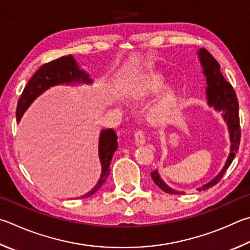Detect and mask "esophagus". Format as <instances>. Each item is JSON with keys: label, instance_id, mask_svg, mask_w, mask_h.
Wrapping results in <instances>:
<instances>
[{"label": "esophagus", "instance_id": "1", "mask_svg": "<svg viewBox=\"0 0 250 250\" xmlns=\"http://www.w3.org/2000/svg\"><path fill=\"white\" fill-rule=\"evenodd\" d=\"M134 142L135 145H138V146L145 143V134L143 131H138V132L134 134Z\"/></svg>", "mask_w": 250, "mask_h": 250}]
</instances>
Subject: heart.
Wrapping results in <instances>:
<instances>
[{"label": "heart", "mask_w": 250, "mask_h": 250, "mask_svg": "<svg viewBox=\"0 0 250 250\" xmlns=\"http://www.w3.org/2000/svg\"><path fill=\"white\" fill-rule=\"evenodd\" d=\"M166 85L167 78L163 72L151 71L138 82L132 92V96L138 101H143V99L156 96L165 89ZM178 104V88L174 87V86L166 88L146 111L145 117H146L148 125L152 126H158L166 124L177 110Z\"/></svg>", "instance_id": "heart-1"}]
</instances>
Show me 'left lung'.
Wrapping results in <instances>:
<instances>
[{"label": "left lung", "instance_id": "left-lung-1", "mask_svg": "<svg viewBox=\"0 0 250 250\" xmlns=\"http://www.w3.org/2000/svg\"><path fill=\"white\" fill-rule=\"evenodd\" d=\"M198 57L200 60L201 66L203 69V74L206 76L207 81V102L208 107H213L216 111H221L223 119L228 125L229 133V154L228 156L223 168L217 174L214 178L204 184L200 187H198V191H204L208 188L215 186L221 180L222 177L228 170L229 165L232 164L236 153L238 151L239 142H240V125H239V116H238V101L236 97L235 90L228 81L224 79V76L221 73V66L212 54L201 48L198 51ZM152 179L156 184L157 187H160L163 191L170 194H183L184 191L172 189L169 187L160 176V172L157 169L151 172Z\"/></svg>", "mask_w": 250, "mask_h": 250}]
</instances>
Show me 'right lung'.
I'll return each instance as SVG.
<instances>
[{"label": "right lung", "instance_id": "right-lung-1", "mask_svg": "<svg viewBox=\"0 0 250 250\" xmlns=\"http://www.w3.org/2000/svg\"><path fill=\"white\" fill-rule=\"evenodd\" d=\"M93 80L88 73L81 69L73 56H64L46 63L39 67L25 86L21 98L18 99L16 118L20 122L24 112L34 103L37 97L46 92L52 86L57 85H75V84H92ZM118 137L113 129L102 130L99 134L98 155L102 165V174L95 187L81 198H88L98 191L105 184L110 172V163L112 156L118 148Z\"/></svg>", "mask_w": 250, "mask_h": 250}]
</instances>
